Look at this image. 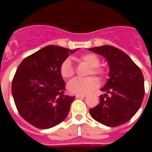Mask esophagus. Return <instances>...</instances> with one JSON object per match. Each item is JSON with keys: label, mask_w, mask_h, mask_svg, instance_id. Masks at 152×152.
Wrapping results in <instances>:
<instances>
[{"label": "esophagus", "mask_w": 152, "mask_h": 152, "mask_svg": "<svg viewBox=\"0 0 152 152\" xmlns=\"http://www.w3.org/2000/svg\"><path fill=\"white\" fill-rule=\"evenodd\" d=\"M86 95H76V97L77 98V99H84V98H86Z\"/></svg>", "instance_id": "obj_1"}]
</instances>
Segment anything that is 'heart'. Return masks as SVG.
Returning <instances> with one entry per match:
<instances>
[{
  "label": "heart",
  "mask_w": 152,
  "mask_h": 152,
  "mask_svg": "<svg viewBox=\"0 0 152 152\" xmlns=\"http://www.w3.org/2000/svg\"><path fill=\"white\" fill-rule=\"evenodd\" d=\"M77 61L83 63L89 66L91 68L89 74H94L98 76H102L103 71L99 68L100 59L99 57L94 53H84L77 58ZM59 72L63 79L68 80L72 79L74 76V68L72 61L70 58H66L63 61L59 68ZM99 86V81L94 78L89 77L85 80L76 79L72 80L67 85V90L70 94H79V95H86L94 91Z\"/></svg>",
  "instance_id": "1"
}]
</instances>
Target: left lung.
<instances>
[{"label":"left lung","instance_id":"8db88e82","mask_svg":"<svg viewBox=\"0 0 152 152\" xmlns=\"http://www.w3.org/2000/svg\"><path fill=\"white\" fill-rule=\"evenodd\" d=\"M88 50L104 57L109 66V79L101 89L105 94L100 95L99 105L89 109V114L108 127L126 123L136 114L143 100L144 78L140 68L129 55L112 45Z\"/></svg>","mask_w":152,"mask_h":152}]
</instances>
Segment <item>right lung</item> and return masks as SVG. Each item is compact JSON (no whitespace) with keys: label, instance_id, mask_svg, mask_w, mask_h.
Here are the masks:
<instances>
[{"label":"right lung","instance_id":"add662e5","mask_svg":"<svg viewBox=\"0 0 152 152\" xmlns=\"http://www.w3.org/2000/svg\"><path fill=\"white\" fill-rule=\"evenodd\" d=\"M76 50L50 45L23 60L12 82V96L18 113L38 129H50L63 121L75 96L64 94L59 68Z\"/></svg>","mask_w":152,"mask_h":152}]
</instances>
